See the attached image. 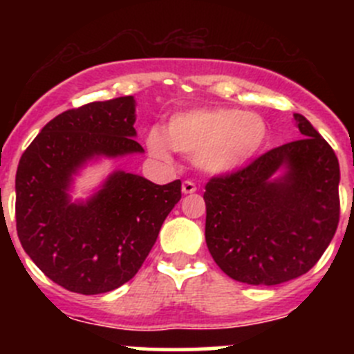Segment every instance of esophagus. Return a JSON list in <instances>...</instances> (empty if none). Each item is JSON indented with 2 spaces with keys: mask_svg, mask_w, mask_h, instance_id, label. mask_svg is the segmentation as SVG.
<instances>
[{
  "mask_svg": "<svg viewBox=\"0 0 354 354\" xmlns=\"http://www.w3.org/2000/svg\"><path fill=\"white\" fill-rule=\"evenodd\" d=\"M181 190H183L185 195L195 194V192H197V185H195L194 181L187 180V181H183V185H181Z\"/></svg>",
  "mask_w": 354,
  "mask_h": 354,
  "instance_id": "obj_1",
  "label": "esophagus"
}]
</instances>
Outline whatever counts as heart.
<instances>
[{
	"label": "heart",
	"instance_id": "1",
	"mask_svg": "<svg viewBox=\"0 0 354 354\" xmlns=\"http://www.w3.org/2000/svg\"><path fill=\"white\" fill-rule=\"evenodd\" d=\"M269 128L260 114L236 108L192 109L174 114L166 133L152 128L147 149L164 162H171L173 149L190 157L202 171L224 174L252 162L262 152Z\"/></svg>",
	"mask_w": 354,
	"mask_h": 354
}]
</instances>
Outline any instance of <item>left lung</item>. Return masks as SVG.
<instances>
[{"mask_svg": "<svg viewBox=\"0 0 354 354\" xmlns=\"http://www.w3.org/2000/svg\"><path fill=\"white\" fill-rule=\"evenodd\" d=\"M303 138L205 185V241L224 274L276 286L308 272L339 224V160L301 114ZM285 167V174H273Z\"/></svg>", "mask_w": 354, "mask_h": 354, "instance_id": "left-lung-1", "label": "left lung"}]
</instances>
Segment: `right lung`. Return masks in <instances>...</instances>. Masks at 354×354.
<instances>
[{"mask_svg": "<svg viewBox=\"0 0 354 354\" xmlns=\"http://www.w3.org/2000/svg\"><path fill=\"white\" fill-rule=\"evenodd\" d=\"M133 123L131 95L88 102L53 118L20 157L19 240L35 266L68 291L101 295L128 283L181 198L180 180L156 185L116 171L87 202H70L73 174L87 160L144 152Z\"/></svg>", "mask_w": 354, "mask_h": 354, "instance_id": "add662e5", "label": "right lung"}]
</instances>
